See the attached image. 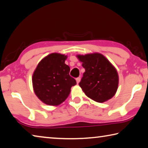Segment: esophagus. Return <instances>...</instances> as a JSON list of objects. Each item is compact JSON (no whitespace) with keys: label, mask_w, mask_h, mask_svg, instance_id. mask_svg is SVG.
<instances>
[{"label":"esophagus","mask_w":148,"mask_h":148,"mask_svg":"<svg viewBox=\"0 0 148 148\" xmlns=\"http://www.w3.org/2000/svg\"><path fill=\"white\" fill-rule=\"evenodd\" d=\"M80 80H81V78H80L79 77H77V78H76V82H77V84H78V83L80 82Z\"/></svg>","instance_id":"esophagus-1"}]
</instances>
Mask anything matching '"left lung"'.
Wrapping results in <instances>:
<instances>
[{
	"label": "left lung",
	"mask_w": 148,
	"mask_h": 148,
	"mask_svg": "<svg viewBox=\"0 0 148 148\" xmlns=\"http://www.w3.org/2000/svg\"><path fill=\"white\" fill-rule=\"evenodd\" d=\"M85 72L79 85L85 95L102 103L112 98L119 87V74L111 62L100 53L77 55Z\"/></svg>",
	"instance_id": "obj_1"
}]
</instances>
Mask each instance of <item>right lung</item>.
<instances>
[{
    "label": "right lung",
    "instance_id": "add662e5",
    "mask_svg": "<svg viewBox=\"0 0 148 148\" xmlns=\"http://www.w3.org/2000/svg\"><path fill=\"white\" fill-rule=\"evenodd\" d=\"M67 56L52 53L37 65L32 76L36 95L48 106H57L68 98L76 81L69 75L70 67L65 61Z\"/></svg>",
    "mask_w": 148,
    "mask_h": 148
}]
</instances>
